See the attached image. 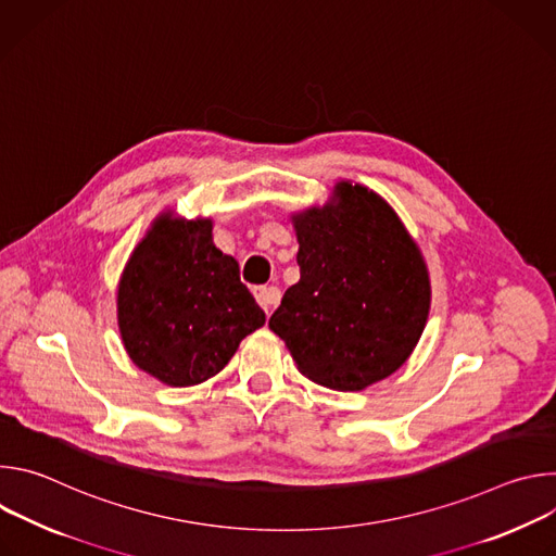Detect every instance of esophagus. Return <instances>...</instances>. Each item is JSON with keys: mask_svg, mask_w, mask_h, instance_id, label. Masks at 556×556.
<instances>
[{"mask_svg": "<svg viewBox=\"0 0 556 556\" xmlns=\"http://www.w3.org/2000/svg\"><path fill=\"white\" fill-rule=\"evenodd\" d=\"M253 294H255V299H257V303L266 309V314L273 309V305L279 301V296H281V290L277 288V286H257L255 290H253Z\"/></svg>", "mask_w": 556, "mask_h": 556, "instance_id": "1", "label": "esophagus"}]
</instances>
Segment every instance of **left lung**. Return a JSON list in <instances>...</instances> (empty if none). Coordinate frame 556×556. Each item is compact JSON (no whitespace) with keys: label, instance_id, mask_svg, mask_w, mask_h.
Wrapping results in <instances>:
<instances>
[{"label":"left lung","instance_id":"8db88e82","mask_svg":"<svg viewBox=\"0 0 556 556\" xmlns=\"http://www.w3.org/2000/svg\"><path fill=\"white\" fill-rule=\"evenodd\" d=\"M301 279L270 316L299 371L361 391L399 369L427 326L429 270L395 211L374 191L339 182L326 206L292 215Z\"/></svg>","mask_w":556,"mask_h":556}]
</instances>
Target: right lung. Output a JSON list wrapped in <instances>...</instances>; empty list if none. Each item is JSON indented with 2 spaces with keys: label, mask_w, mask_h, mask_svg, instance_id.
I'll list each match as a JSON object with an SVG mask.
<instances>
[{
  "label": "right lung",
  "mask_w": 556,
  "mask_h": 556,
  "mask_svg": "<svg viewBox=\"0 0 556 556\" xmlns=\"http://www.w3.org/2000/svg\"><path fill=\"white\" fill-rule=\"evenodd\" d=\"M211 219L157 217L118 283V330L142 371L172 387L208 380L266 324L240 266L213 244Z\"/></svg>",
  "instance_id": "add662e5"
}]
</instances>
